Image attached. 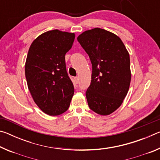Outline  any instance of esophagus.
Masks as SVG:
<instances>
[{"label": "esophagus", "mask_w": 160, "mask_h": 160, "mask_svg": "<svg viewBox=\"0 0 160 160\" xmlns=\"http://www.w3.org/2000/svg\"><path fill=\"white\" fill-rule=\"evenodd\" d=\"M78 82H79V79H78V77H75L74 78V82L75 84H78Z\"/></svg>", "instance_id": "obj_1"}]
</instances>
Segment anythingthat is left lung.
<instances>
[{"instance_id":"left-lung-1","label":"left lung","mask_w":160,"mask_h":160,"mask_svg":"<svg viewBox=\"0 0 160 160\" xmlns=\"http://www.w3.org/2000/svg\"><path fill=\"white\" fill-rule=\"evenodd\" d=\"M78 41L92 66L91 83L86 92L89 107L99 115H109L121 106L129 90L128 51L117 35L98 28L82 32Z\"/></svg>"}]
</instances>
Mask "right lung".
Instances as JSON below:
<instances>
[{
    "instance_id": "obj_1",
    "label": "right lung",
    "mask_w": 160,
    "mask_h": 160,
    "mask_svg": "<svg viewBox=\"0 0 160 160\" xmlns=\"http://www.w3.org/2000/svg\"><path fill=\"white\" fill-rule=\"evenodd\" d=\"M75 37V33L53 29L39 35L29 48L25 62L28 89L38 107L49 116L67 111L73 96L65 56Z\"/></svg>"
}]
</instances>
